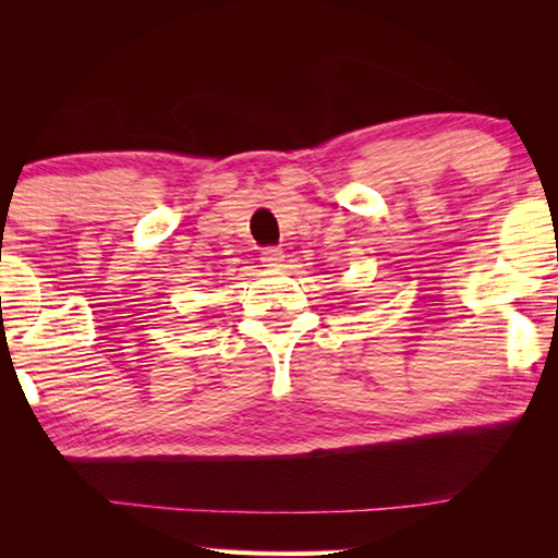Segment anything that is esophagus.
I'll use <instances>...</instances> for the list:
<instances>
[{
    "instance_id": "obj_1",
    "label": "esophagus",
    "mask_w": 558,
    "mask_h": 558,
    "mask_svg": "<svg viewBox=\"0 0 558 558\" xmlns=\"http://www.w3.org/2000/svg\"><path fill=\"white\" fill-rule=\"evenodd\" d=\"M260 260L266 268H280L282 260H286V253H282V248H278V245H270V248H263Z\"/></svg>"
}]
</instances>
